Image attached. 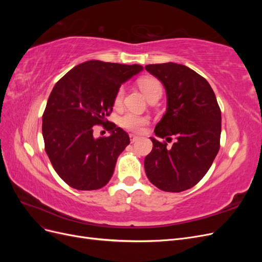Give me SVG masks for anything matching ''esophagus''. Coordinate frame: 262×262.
<instances>
[{"label":"esophagus","mask_w":262,"mask_h":262,"mask_svg":"<svg viewBox=\"0 0 262 262\" xmlns=\"http://www.w3.org/2000/svg\"><path fill=\"white\" fill-rule=\"evenodd\" d=\"M130 141H131V143H134V142H137L138 141V139H139V137H137V136H134V134H130Z\"/></svg>","instance_id":"34e87169"}]
</instances>
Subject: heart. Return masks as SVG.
<instances>
[{
    "label": "heart",
    "instance_id": "heart-1",
    "mask_svg": "<svg viewBox=\"0 0 262 262\" xmlns=\"http://www.w3.org/2000/svg\"><path fill=\"white\" fill-rule=\"evenodd\" d=\"M139 86L141 91L144 93L145 96L148 98L150 95L155 93H162V84L153 76H144L139 81ZM123 89H119L116 96H115V105L119 106L121 104L123 98ZM148 122V118L145 116H141L134 113H126L120 118V125L122 128L132 131V132H140L143 126Z\"/></svg>",
    "mask_w": 262,
    "mask_h": 262
}]
</instances>
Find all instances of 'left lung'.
<instances>
[{"label":"left lung","mask_w":262,"mask_h":262,"mask_svg":"<svg viewBox=\"0 0 262 262\" xmlns=\"http://www.w3.org/2000/svg\"><path fill=\"white\" fill-rule=\"evenodd\" d=\"M166 90L167 109L150 138L153 148L144 160L148 180L163 191L181 192L192 188L210 169L220 149L221 109L204 77L177 63L145 67Z\"/></svg>","instance_id":"1"}]
</instances>
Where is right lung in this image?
<instances>
[{
  "label": "right lung",
  "mask_w": 262,
  "mask_h": 262,
  "mask_svg": "<svg viewBox=\"0 0 262 262\" xmlns=\"http://www.w3.org/2000/svg\"><path fill=\"white\" fill-rule=\"evenodd\" d=\"M143 70L139 64L91 60L54 85L42 115L45 149L60 178L77 190H97L112 178L128 133L110 122L109 137L94 138V125L109 123L122 83Z\"/></svg>",
  "instance_id": "obj_1"
}]
</instances>
